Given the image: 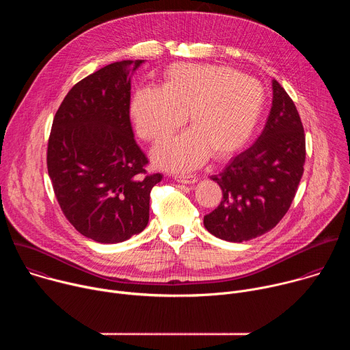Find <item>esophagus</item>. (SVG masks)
<instances>
[{"instance_id": "1", "label": "esophagus", "mask_w": 350, "mask_h": 350, "mask_svg": "<svg viewBox=\"0 0 350 350\" xmlns=\"http://www.w3.org/2000/svg\"><path fill=\"white\" fill-rule=\"evenodd\" d=\"M174 180L177 183H181V184H193V183H196V177H193V176H184V174L183 176L176 174Z\"/></svg>"}]
</instances>
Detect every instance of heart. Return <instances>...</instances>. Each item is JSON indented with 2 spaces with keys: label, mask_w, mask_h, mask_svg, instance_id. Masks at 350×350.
I'll return each mask as SVG.
<instances>
[{
  "label": "heart",
  "mask_w": 350,
  "mask_h": 350,
  "mask_svg": "<svg viewBox=\"0 0 350 350\" xmlns=\"http://www.w3.org/2000/svg\"><path fill=\"white\" fill-rule=\"evenodd\" d=\"M266 108L263 85L224 66L178 62L163 73L162 88L134 92L130 112L138 134L161 142L185 122L192 130L172 138L152 152L166 170L188 172L212 154L227 159L252 138Z\"/></svg>",
  "instance_id": "obj_1"
}]
</instances>
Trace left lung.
I'll list each match as a JSON object with an SVG mask.
<instances>
[{
    "instance_id": "left-lung-1",
    "label": "left lung",
    "mask_w": 350,
    "mask_h": 350,
    "mask_svg": "<svg viewBox=\"0 0 350 350\" xmlns=\"http://www.w3.org/2000/svg\"><path fill=\"white\" fill-rule=\"evenodd\" d=\"M273 103L266 126L252 146L211 178L220 205L204 217L205 228L228 242H243L274 228L288 212L306 158L304 126L286 91L271 81Z\"/></svg>"
}]
</instances>
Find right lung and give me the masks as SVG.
<instances>
[{
  "instance_id": "add662e5",
  "label": "right lung",
  "mask_w": 350,
  "mask_h": 350,
  "mask_svg": "<svg viewBox=\"0 0 350 350\" xmlns=\"http://www.w3.org/2000/svg\"><path fill=\"white\" fill-rule=\"evenodd\" d=\"M144 62H115L73 85L48 141V174L64 215L101 243L127 241L146 227L149 195L162 180L146 176L130 123L131 76Z\"/></svg>"
}]
</instances>
